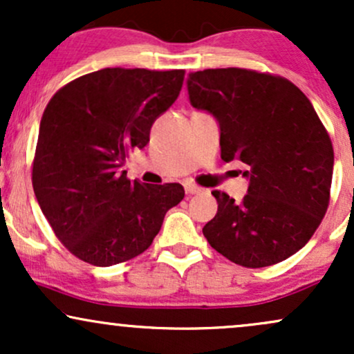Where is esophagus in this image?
Returning <instances> with one entry per match:
<instances>
[{
    "instance_id": "1",
    "label": "esophagus",
    "mask_w": 354,
    "mask_h": 354,
    "mask_svg": "<svg viewBox=\"0 0 354 354\" xmlns=\"http://www.w3.org/2000/svg\"><path fill=\"white\" fill-rule=\"evenodd\" d=\"M185 191H186V194H198V193H201V188L200 186H196V185H193V183H185Z\"/></svg>"
}]
</instances>
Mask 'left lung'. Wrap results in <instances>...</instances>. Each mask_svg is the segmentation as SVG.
I'll use <instances>...</instances> for the list:
<instances>
[{
	"label": "left lung",
	"mask_w": 354,
	"mask_h": 354,
	"mask_svg": "<svg viewBox=\"0 0 354 354\" xmlns=\"http://www.w3.org/2000/svg\"><path fill=\"white\" fill-rule=\"evenodd\" d=\"M191 106L219 124L221 160L248 165L246 196L213 191L218 213L203 234L246 268L290 258L310 241L330 203L331 140L291 81L241 68L189 73Z\"/></svg>",
	"instance_id": "1"
}]
</instances>
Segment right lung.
Here are the masks:
<instances>
[{"instance_id":"obj_1","label":"right lung","mask_w":354,"mask_h":354,"mask_svg":"<svg viewBox=\"0 0 354 354\" xmlns=\"http://www.w3.org/2000/svg\"><path fill=\"white\" fill-rule=\"evenodd\" d=\"M185 71L104 68L71 81L44 109L33 189L53 231L73 254L113 266L148 250L166 211L185 198L178 183L143 185L120 171L180 95Z\"/></svg>"}]
</instances>
